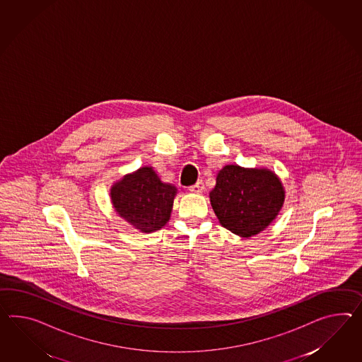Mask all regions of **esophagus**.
I'll return each instance as SVG.
<instances>
[{
	"mask_svg": "<svg viewBox=\"0 0 362 362\" xmlns=\"http://www.w3.org/2000/svg\"><path fill=\"white\" fill-rule=\"evenodd\" d=\"M189 190H190L192 193H197V194L202 193L204 190V184L202 182V180H199L197 184H194V185L190 186V187H189Z\"/></svg>",
	"mask_w": 362,
	"mask_h": 362,
	"instance_id": "34e87169",
	"label": "esophagus"
}]
</instances>
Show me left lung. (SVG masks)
I'll return each instance as SVG.
<instances>
[{
    "label": "left lung",
    "instance_id": "1",
    "mask_svg": "<svg viewBox=\"0 0 362 362\" xmlns=\"http://www.w3.org/2000/svg\"><path fill=\"white\" fill-rule=\"evenodd\" d=\"M284 201L282 182L264 168L226 165L210 192V202L219 223L241 238L264 231L279 215Z\"/></svg>",
    "mask_w": 362,
    "mask_h": 362
}]
</instances>
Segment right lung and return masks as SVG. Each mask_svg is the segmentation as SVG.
<instances>
[{
    "label": "right lung",
    "mask_w": 362,
    "mask_h": 362,
    "mask_svg": "<svg viewBox=\"0 0 362 362\" xmlns=\"http://www.w3.org/2000/svg\"><path fill=\"white\" fill-rule=\"evenodd\" d=\"M176 194V186L163 182L152 167L139 168L110 189L115 211L146 233L158 231L167 224Z\"/></svg>",
    "instance_id": "1"
}]
</instances>
